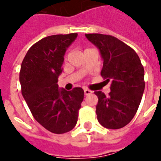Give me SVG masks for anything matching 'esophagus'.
I'll return each instance as SVG.
<instances>
[{
    "mask_svg": "<svg viewBox=\"0 0 161 161\" xmlns=\"http://www.w3.org/2000/svg\"><path fill=\"white\" fill-rule=\"evenodd\" d=\"M84 94L86 95H88L92 94V91H90L89 89H87V88H84Z\"/></svg>",
    "mask_w": 161,
    "mask_h": 161,
    "instance_id": "1",
    "label": "esophagus"
}]
</instances>
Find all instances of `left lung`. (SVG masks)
Here are the masks:
<instances>
[{
	"label": "left lung",
	"instance_id": "obj_1",
	"mask_svg": "<svg viewBox=\"0 0 161 161\" xmlns=\"http://www.w3.org/2000/svg\"><path fill=\"white\" fill-rule=\"evenodd\" d=\"M88 40L99 50L103 60L101 75L111 82L106 96L95 91L97 119L107 129H120L135 116L145 90V71L133 49L109 35L86 34Z\"/></svg>",
	"mask_w": 161,
	"mask_h": 161
}]
</instances>
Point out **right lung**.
<instances>
[{"label": "right lung", "mask_w": 161, "mask_h": 161, "mask_svg": "<svg viewBox=\"0 0 161 161\" xmlns=\"http://www.w3.org/2000/svg\"><path fill=\"white\" fill-rule=\"evenodd\" d=\"M77 36H46L29 49L22 62L19 80L23 98L34 118L53 133L74 129L84 98L81 87L66 91L58 85L65 53Z\"/></svg>", "instance_id": "add662e5"}]
</instances>
